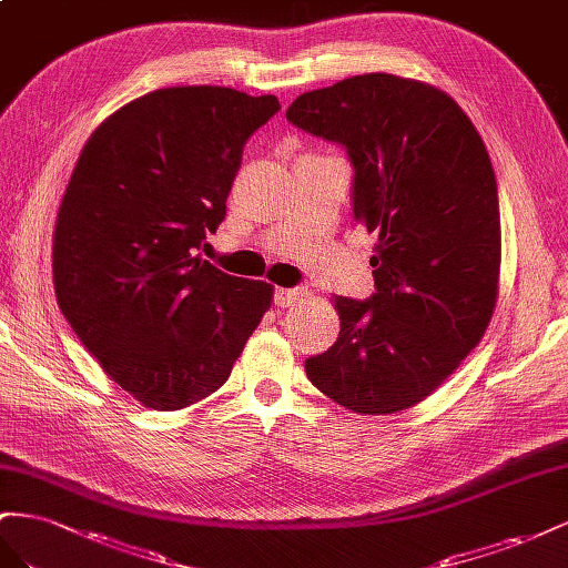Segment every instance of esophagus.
Instances as JSON below:
<instances>
[{
    "label": "esophagus",
    "mask_w": 568,
    "mask_h": 568,
    "mask_svg": "<svg viewBox=\"0 0 568 568\" xmlns=\"http://www.w3.org/2000/svg\"><path fill=\"white\" fill-rule=\"evenodd\" d=\"M302 297H304L302 287H278L273 293V302L283 306V310H287V306H295Z\"/></svg>",
    "instance_id": "1"
}]
</instances>
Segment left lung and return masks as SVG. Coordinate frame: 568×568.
I'll list each match as a JSON object with an SVG mask.
<instances>
[{
    "instance_id": "8db88e82",
    "label": "left lung",
    "mask_w": 568,
    "mask_h": 568,
    "mask_svg": "<svg viewBox=\"0 0 568 568\" xmlns=\"http://www.w3.org/2000/svg\"><path fill=\"white\" fill-rule=\"evenodd\" d=\"M287 121L345 148L352 214L378 235L376 293L335 297L339 335L304 362L356 414L426 399L488 328L499 278V202L488 150L443 90L390 73L300 94Z\"/></svg>"
}]
</instances>
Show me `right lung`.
<instances>
[{
	"label": "right lung",
	"instance_id": "1",
	"mask_svg": "<svg viewBox=\"0 0 568 568\" xmlns=\"http://www.w3.org/2000/svg\"><path fill=\"white\" fill-rule=\"evenodd\" d=\"M281 104L233 88H164L97 128L63 194L54 290L106 376L173 412L229 381L273 297L202 258L242 148Z\"/></svg>",
	"mask_w": 568,
	"mask_h": 568
}]
</instances>
